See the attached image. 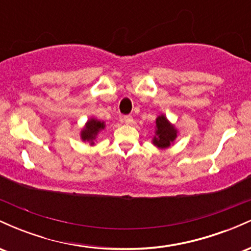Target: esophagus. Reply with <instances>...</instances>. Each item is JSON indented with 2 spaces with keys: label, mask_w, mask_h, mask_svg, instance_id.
Here are the masks:
<instances>
[{
  "label": "esophagus",
  "mask_w": 251,
  "mask_h": 251,
  "mask_svg": "<svg viewBox=\"0 0 251 251\" xmlns=\"http://www.w3.org/2000/svg\"><path fill=\"white\" fill-rule=\"evenodd\" d=\"M122 122L125 124H132V122H133V118H132L131 116H124L122 118Z\"/></svg>",
  "instance_id": "34e87169"
}]
</instances>
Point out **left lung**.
<instances>
[{"label": "left lung", "instance_id": "left-lung-1", "mask_svg": "<svg viewBox=\"0 0 251 251\" xmlns=\"http://www.w3.org/2000/svg\"><path fill=\"white\" fill-rule=\"evenodd\" d=\"M177 133V128L162 114L155 119V135L152 139V143L158 149H168L171 144H174Z\"/></svg>", "mask_w": 251, "mask_h": 251}]
</instances>
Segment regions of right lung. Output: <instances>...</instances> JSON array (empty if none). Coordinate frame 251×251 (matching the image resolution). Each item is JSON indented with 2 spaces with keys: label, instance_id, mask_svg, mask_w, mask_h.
<instances>
[{
  "label": "right lung",
  "instance_id": "obj_1",
  "mask_svg": "<svg viewBox=\"0 0 251 251\" xmlns=\"http://www.w3.org/2000/svg\"><path fill=\"white\" fill-rule=\"evenodd\" d=\"M103 128H105V123L100 122V120L96 119V118H91L86 123L85 127L81 129L82 142H87L91 145H94V140H96L98 133Z\"/></svg>",
  "mask_w": 251,
  "mask_h": 251
}]
</instances>
